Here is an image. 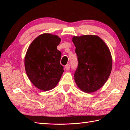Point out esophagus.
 Listing matches in <instances>:
<instances>
[{
	"mask_svg": "<svg viewBox=\"0 0 130 130\" xmlns=\"http://www.w3.org/2000/svg\"><path fill=\"white\" fill-rule=\"evenodd\" d=\"M65 69L67 70H69L70 69V65L69 64H67L65 66Z\"/></svg>",
	"mask_w": 130,
	"mask_h": 130,
	"instance_id": "esophagus-1",
	"label": "esophagus"
}]
</instances>
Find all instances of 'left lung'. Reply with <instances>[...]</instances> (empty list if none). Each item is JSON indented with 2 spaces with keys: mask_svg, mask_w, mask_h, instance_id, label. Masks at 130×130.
<instances>
[{
  "mask_svg": "<svg viewBox=\"0 0 130 130\" xmlns=\"http://www.w3.org/2000/svg\"><path fill=\"white\" fill-rule=\"evenodd\" d=\"M78 65L74 81L78 88L87 93L94 92L106 83L112 68V59L108 47L96 35L74 36Z\"/></svg>",
  "mask_w": 130,
  "mask_h": 130,
  "instance_id": "8db88e82",
  "label": "left lung"
}]
</instances>
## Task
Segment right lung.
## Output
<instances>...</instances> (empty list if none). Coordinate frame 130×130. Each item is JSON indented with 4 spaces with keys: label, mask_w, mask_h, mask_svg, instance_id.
Wrapping results in <instances>:
<instances>
[{
    "label": "right lung",
    "mask_w": 130,
    "mask_h": 130,
    "mask_svg": "<svg viewBox=\"0 0 130 130\" xmlns=\"http://www.w3.org/2000/svg\"><path fill=\"white\" fill-rule=\"evenodd\" d=\"M61 39L49 33L39 35L28 46L25 58L26 74L35 87L41 91L56 87L63 72L60 64L61 53L57 47Z\"/></svg>",
    "instance_id": "add662e5"
}]
</instances>
